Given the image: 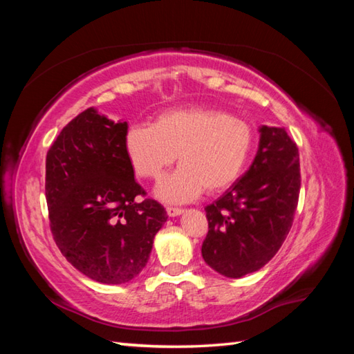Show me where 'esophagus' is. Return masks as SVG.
<instances>
[{"instance_id":"obj_1","label":"esophagus","mask_w":354,"mask_h":354,"mask_svg":"<svg viewBox=\"0 0 354 354\" xmlns=\"http://www.w3.org/2000/svg\"><path fill=\"white\" fill-rule=\"evenodd\" d=\"M165 209H167V214L170 217H175V216H179L181 213H184V209L183 208H178V207H167Z\"/></svg>"}]
</instances>
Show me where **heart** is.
<instances>
[{"instance_id": "heart-1", "label": "heart", "mask_w": 354, "mask_h": 354, "mask_svg": "<svg viewBox=\"0 0 354 354\" xmlns=\"http://www.w3.org/2000/svg\"><path fill=\"white\" fill-rule=\"evenodd\" d=\"M254 141V129L242 118L219 109L181 108L161 112L153 124H132L124 147L142 179H158L178 160L181 167L162 179L156 192L165 201L185 202L204 189L217 193L234 184Z\"/></svg>"}]
</instances>
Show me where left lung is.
I'll return each mask as SVG.
<instances>
[{
	"mask_svg": "<svg viewBox=\"0 0 354 354\" xmlns=\"http://www.w3.org/2000/svg\"><path fill=\"white\" fill-rule=\"evenodd\" d=\"M254 162L239 181L205 207L202 257L217 272L240 278L263 268L292 228L301 187L297 142L283 127L260 129Z\"/></svg>",
	"mask_w": 354,
	"mask_h": 354,
	"instance_id": "8db88e82",
	"label": "left lung"
}]
</instances>
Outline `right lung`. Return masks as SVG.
Wrapping results in <instances>:
<instances>
[{
  "label": "right lung",
  "instance_id": "1",
  "mask_svg": "<svg viewBox=\"0 0 354 354\" xmlns=\"http://www.w3.org/2000/svg\"><path fill=\"white\" fill-rule=\"evenodd\" d=\"M126 132V122L88 108L64 127L45 160L53 239L74 268L104 284L141 272L167 221L164 207L135 181Z\"/></svg>",
  "mask_w": 354,
  "mask_h": 354
}]
</instances>
